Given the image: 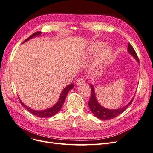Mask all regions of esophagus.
Wrapping results in <instances>:
<instances>
[{
  "label": "esophagus",
  "mask_w": 153,
  "mask_h": 153,
  "mask_svg": "<svg viewBox=\"0 0 153 153\" xmlns=\"http://www.w3.org/2000/svg\"><path fill=\"white\" fill-rule=\"evenodd\" d=\"M85 83V80L84 79V78H78L77 80H76V84L78 85H84Z\"/></svg>",
  "instance_id": "esophagus-1"
}]
</instances>
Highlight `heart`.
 <instances>
[{"mask_svg": "<svg viewBox=\"0 0 153 153\" xmlns=\"http://www.w3.org/2000/svg\"><path fill=\"white\" fill-rule=\"evenodd\" d=\"M104 46V44L103 43H100V42H98V43H94V44H92L91 47V50L92 52H97V51L100 50L101 48H103ZM111 54V49L109 47H106L103 51L101 53L100 57H99V60L100 62H103L105 61L106 59H108L109 57V56Z\"/></svg>", "mask_w": 153, "mask_h": 153, "instance_id": "heart-1", "label": "heart"}]
</instances>
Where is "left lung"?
Here are the masks:
<instances>
[{"label":"left lung","mask_w":153,"mask_h":153,"mask_svg":"<svg viewBox=\"0 0 153 153\" xmlns=\"http://www.w3.org/2000/svg\"><path fill=\"white\" fill-rule=\"evenodd\" d=\"M128 52L137 60V62H139V59H138L137 54L136 53V52L130 43H128ZM90 86H91V98H90L89 103H88V105H89V108L91 110L92 114H93L97 118L101 120H107V119H113L116 116H117V115L122 114L124 111L132 103L134 99L133 98V99L130 101V102L123 108L116 109V110H110V109L105 108L103 107L102 106H101L98 103V101H97L96 98L94 87L92 86V85H90Z\"/></svg>","instance_id":"obj_1"}]
</instances>
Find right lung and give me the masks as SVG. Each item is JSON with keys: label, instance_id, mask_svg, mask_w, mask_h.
I'll return each instance as SVG.
<instances>
[{"label": "right lung", "instance_id": "right-lung-1", "mask_svg": "<svg viewBox=\"0 0 153 153\" xmlns=\"http://www.w3.org/2000/svg\"><path fill=\"white\" fill-rule=\"evenodd\" d=\"M41 34V32H39V31L36 32L35 33H34L33 34H32L30 36H29L28 38H27L24 41V42H26L27 41L29 40L30 39L34 38V37H35L36 36H39ZM73 86H74V84H71L69 85L68 86H67V87L64 88V89H63V91L61 92V96H60V98H59V101H57V103L55 104L54 106H53L52 107H51V108H48V109L44 110H40L39 111V110H32V109L29 108L28 106H26L24 103L22 102V101L20 99H19V100L20 101V103L22 104V105L23 106H24V107L27 110L29 111V112L31 114L36 115V116L39 117H50L53 116V115H54L55 114H56L59 112V111L61 109L62 106V105L64 103V101H65V100H66L68 92L73 89Z\"/></svg>", "mask_w": 153, "mask_h": 153}]
</instances>
